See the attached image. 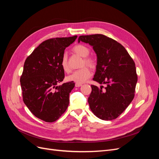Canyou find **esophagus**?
<instances>
[{"label":"esophagus","mask_w":159,"mask_h":159,"mask_svg":"<svg viewBox=\"0 0 159 159\" xmlns=\"http://www.w3.org/2000/svg\"><path fill=\"white\" fill-rule=\"evenodd\" d=\"M75 87H80V86H81L82 85V84H75Z\"/></svg>","instance_id":"1"}]
</instances>
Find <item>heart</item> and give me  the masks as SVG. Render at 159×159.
<instances>
[{
    "mask_svg": "<svg viewBox=\"0 0 159 159\" xmlns=\"http://www.w3.org/2000/svg\"><path fill=\"white\" fill-rule=\"evenodd\" d=\"M73 51L81 57H84V66L85 64L91 68H93L95 66V60L91 57H89L90 50L88 46L83 44L76 45L73 48ZM61 67L62 70L66 73H69L70 71V68L68 64V59L66 55L63 56L61 60ZM91 75V70L87 68H81L80 70L74 71L71 75H68L66 78V80L69 81H74L77 84H83L85 82Z\"/></svg>",
    "mask_w": 159,
    "mask_h": 159,
    "instance_id": "obj_1",
    "label": "heart"
}]
</instances>
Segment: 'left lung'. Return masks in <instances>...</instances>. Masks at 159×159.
<instances>
[{
  "instance_id": "1",
  "label": "left lung",
  "mask_w": 159,
  "mask_h": 159,
  "mask_svg": "<svg viewBox=\"0 0 159 159\" xmlns=\"http://www.w3.org/2000/svg\"><path fill=\"white\" fill-rule=\"evenodd\" d=\"M80 41L93 46L97 66L93 80L106 84L105 90L91 85L88 103L91 111L102 120L118 117L131 103L137 82L135 64L126 49L103 34L80 36Z\"/></svg>"
}]
</instances>
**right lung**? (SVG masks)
<instances>
[{
	"label": "right lung",
	"mask_w": 159,
	"mask_h": 159,
	"mask_svg": "<svg viewBox=\"0 0 159 159\" xmlns=\"http://www.w3.org/2000/svg\"><path fill=\"white\" fill-rule=\"evenodd\" d=\"M51 38L43 42L24 64L20 85L23 102L37 118L52 123L58 119L68 107L74 81L57 85L64 79L61 60L66 48L77 38Z\"/></svg>",
	"instance_id": "right-lung-1"
}]
</instances>
